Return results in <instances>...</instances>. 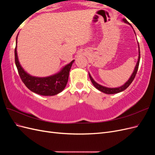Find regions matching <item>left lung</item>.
<instances>
[{"instance_id":"obj_1","label":"left lung","mask_w":155,"mask_h":155,"mask_svg":"<svg viewBox=\"0 0 155 155\" xmlns=\"http://www.w3.org/2000/svg\"><path fill=\"white\" fill-rule=\"evenodd\" d=\"M123 21L125 22V23H127V24L130 25V23L127 21L125 18H124ZM138 48H139V55H138V61L137 63V65H136L135 68L134 70V72L132 74V76H130V78H129V80L127 81L123 86H121L120 87H118V88H107L104 86H101L99 84L97 83L96 82L94 81V80L92 79V78L91 77V76L89 74V77H90L91 80L93 84V85L94 86L97 90H99L100 91L102 92H104L105 94H116V93H119L121 91H124V90L127 88L130 85V83L133 82V81L134 80V79L136 76V75H137V71H138V67H139V63H140V47H139V44H138Z\"/></svg>"}]
</instances>
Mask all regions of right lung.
I'll return each mask as SVG.
<instances>
[{"label":"right lung","instance_id":"right-lung-1","mask_svg":"<svg viewBox=\"0 0 155 155\" xmlns=\"http://www.w3.org/2000/svg\"><path fill=\"white\" fill-rule=\"evenodd\" d=\"M17 37L15 48V61L19 76L26 87L31 91L42 96H54L62 92L67 84L70 70L74 60L66 65L61 70V72L53 76L46 78L31 76L23 70L18 62L17 53Z\"/></svg>","mask_w":155,"mask_h":155}]
</instances>
